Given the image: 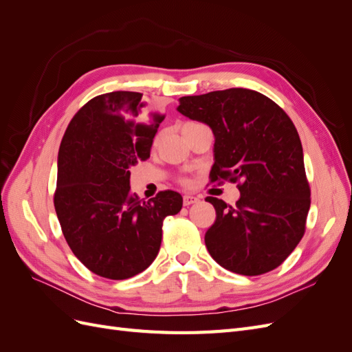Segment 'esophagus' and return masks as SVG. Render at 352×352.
Segmentation results:
<instances>
[{"instance_id":"esophagus-1","label":"esophagus","mask_w":352,"mask_h":352,"mask_svg":"<svg viewBox=\"0 0 352 352\" xmlns=\"http://www.w3.org/2000/svg\"><path fill=\"white\" fill-rule=\"evenodd\" d=\"M197 201H198V198L194 197V195H185L184 197V206H190V204H194V202H197Z\"/></svg>"}]
</instances>
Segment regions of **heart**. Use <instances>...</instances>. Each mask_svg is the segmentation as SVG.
Returning <instances> with one entry per match:
<instances>
[{
  "label": "heart",
  "instance_id": "b5f03b06",
  "mask_svg": "<svg viewBox=\"0 0 352 352\" xmlns=\"http://www.w3.org/2000/svg\"><path fill=\"white\" fill-rule=\"evenodd\" d=\"M184 184H188V180H184Z\"/></svg>",
  "mask_w": 352,
  "mask_h": 352
}]
</instances>
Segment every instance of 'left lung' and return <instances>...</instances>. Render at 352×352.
<instances>
[{
    "instance_id": "obj_1",
    "label": "left lung",
    "mask_w": 352,
    "mask_h": 352,
    "mask_svg": "<svg viewBox=\"0 0 352 352\" xmlns=\"http://www.w3.org/2000/svg\"><path fill=\"white\" fill-rule=\"evenodd\" d=\"M177 111L214 133L211 182H238L236 206L207 197L216 221L206 247L221 267L258 276L280 265L305 232L310 186L292 120L265 95L243 88L179 98Z\"/></svg>"
}]
</instances>
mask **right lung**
Listing matches in <instances>:
<instances>
[{
    "label": "right lung",
    "instance_id": "1",
    "mask_svg": "<svg viewBox=\"0 0 352 352\" xmlns=\"http://www.w3.org/2000/svg\"><path fill=\"white\" fill-rule=\"evenodd\" d=\"M163 119L146 114L140 92H109L85 104L61 140L57 217L73 254L102 278L123 280L144 272L160 251L163 220L182 208L175 190L148 202L129 192V168L150 157Z\"/></svg>",
    "mask_w": 352,
    "mask_h": 352
}]
</instances>
